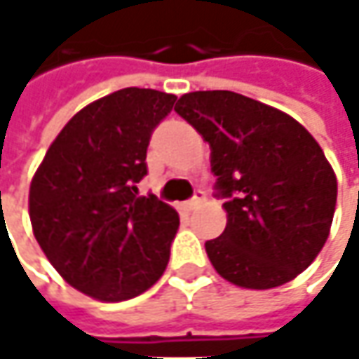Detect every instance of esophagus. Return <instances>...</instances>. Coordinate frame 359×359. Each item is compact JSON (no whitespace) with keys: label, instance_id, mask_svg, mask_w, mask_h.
I'll list each match as a JSON object with an SVG mask.
<instances>
[{"label":"esophagus","instance_id":"1","mask_svg":"<svg viewBox=\"0 0 359 359\" xmlns=\"http://www.w3.org/2000/svg\"><path fill=\"white\" fill-rule=\"evenodd\" d=\"M205 199H208V197H205L203 191H195V195H193V199L187 203V208H189V210H197V208H201V205L205 203Z\"/></svg>","mask_w":359,"mask_h":359}]
</instances>
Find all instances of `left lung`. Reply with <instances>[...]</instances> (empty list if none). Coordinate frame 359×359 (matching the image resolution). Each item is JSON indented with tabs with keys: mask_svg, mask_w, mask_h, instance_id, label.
<instances>
[{
	"mask_svg": "<svg viewBox=\"0 0 359 359\" xmlns=\"http://www.w3.org/2000/svg\"><path fill=\"white\" fill-rule=\"evenodd\" d=\"M175 111L212 147L228 224L205 250L234 285L292 281L327 243L337 179L316 140L290 114L228 90L189 92Z\"/></svg>",
	"mask_w": 359,
	"mask_h": 359,
	"instance_id": "8db88e82",
	"label": "left lung"
}]
</instances>
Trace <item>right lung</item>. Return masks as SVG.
Returning <instances> with one entry per match:
<instances>
[{"label":"right lung","mask_w":359,"mask_h":359,"mask_svg":"<svg viewBox=\"0 0 359 359\" xmlns=\"http://www.w3.org/2000/svg\"><path fill=\"white\" fill-rule=\"evenodd\" d=\"M175 94L123 88L83 107L61 129L30 184L34 238L83 294L121 302L144 294L168 265L179 213L137 182L149 137Z\"/></svg>","instance_id":"1"}]
</instances>
